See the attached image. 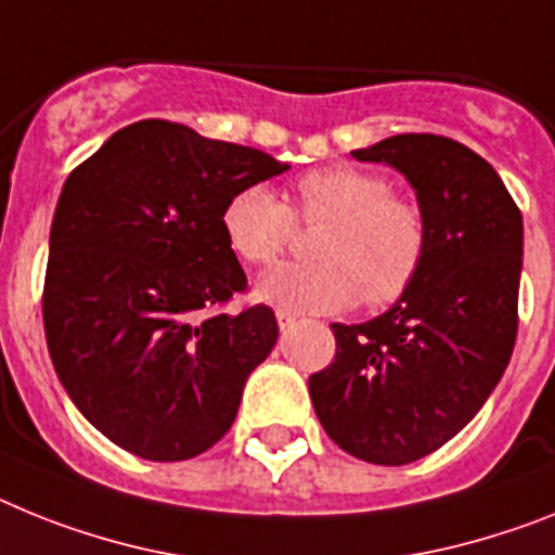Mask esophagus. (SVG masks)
<instances>
[{
	"mask_svg": "<svg viewBox=\"0 0 555 555\" xmlns=\"http://www.w3.org/2000/svg\"><path fill=\"white\" fill-rule=\"evenodd\" d=\"M276 321H279V330L285 333V330H291L293 324H296V315L287 313V310H276Z\"/></svg>",
	"mask_w": 555,
	"mask_h": 555,
	"instance_id": "obj_1",
	"label": "esophagus"
}]
</instances>
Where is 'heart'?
I'll list each match as a JSON object with an SVG mask.
<instances>
[{
    "label": "heart",
    "instance_id": "obj_1",
    "mask_svg": "<svg viewBox=\"0 0 555 555\" xmlns=\"http://www.w3.org/2000/svg\"><path fill=\"white\" fill-rule=\"evenodd\" d=\"M293 220L319 225L310 262L276 268L259 282V299L287 313H333L398 301L426 256V220L389 180L358 166L301 175L285 206L268 185H245L228 199L222 231L248 264H273L293 240Z\"/></svg>",
    "mask_w": 555,
    "mask_h": 555
}]
</instances>
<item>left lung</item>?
<instances>
[{
  "label": "left lung",
  "mask_w": 555,
  "mask_h": 555,
  "mask_svg": "<svg viewBox=\"0 0 555 555\" xmlns=\"http://www.w3.org/2000/svg\"><path fill=\"white\" fill-rule=\"evenodd\" d=\"M352 157L406 177L426 220V256L384 315L333 324V364L307 386L335 446L406 465L449 443L511 361L522 214L491 163L443 134H395Z\"/></svg>",
  "instance_id": "obj_1"
}]
</instances>
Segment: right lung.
<instances>
[{
	"label": "right lung",
	"instance_id": "right-lung-1",
	"mask_svg": "<svg viewBox=\"0 0 555 555\" xmlns=\"http://www.w3.org/2000/svg\"><path fill=\"white\" fill-rule=\"evenodd\" d=\"M287 169L152 118L118 129L67 177L50 228L44 335L69 400L115 446L177 463L231 428L279 324L264 305L220 313L248 287L222 211Z\"/></svg>",
	"mask_w": 555,
	"mask_h": 555
}]
</instances>
